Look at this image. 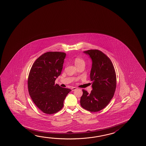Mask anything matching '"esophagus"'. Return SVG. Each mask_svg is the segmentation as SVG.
Wrapping results in <instances>:
<instances>
[{
    "label": "esophagus",
    "instance_id": "1",
    "mask_svg": "<svg viewBox=\"0 0 146 146\" xmlns=\"http://www.w3.org/2000/svg\"><path fill=\"white\" fill-rule=\"evenodd\" d=\"M77 89L76 88H75V87H72L71 88V90H72V91H73V90H76Z\"/></svg>",
    "mask_w": 146,
    "mask_h": 146
}]
</instances>
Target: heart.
Listing matches in <instances>:
<instances>
[{"mask_svg":"<svg viewBox=\"0 0 146 146\" xmlns=\"http://www.w3.org/2000/svg\"><path fill=\"white\" fill-rule=\"evenodd\" d=\"M74 63L76 67L80 66H85V62L84 60L79 57H77L74 59Z\"/></svg>","mask_w":146,"mask_h":146,"instance_id":"1","label":"heart"}]
</instances>
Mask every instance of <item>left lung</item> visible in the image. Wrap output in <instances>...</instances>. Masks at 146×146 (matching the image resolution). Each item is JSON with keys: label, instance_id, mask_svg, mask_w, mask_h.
Wrapping results in <instances>:
<instances>
[{"label": "left lung", "instance_id": "left-lung-1", "mask_svg": "<svg viewBox=\"0 0 146 146\" xmlns=\"http://www.w3.org/2000/svg\"><path fill=\"white\" fill-rule=\"evenodd\" d=\"M92 60L90 78L92 81L90 93L82 90L80 99L82 108L96 112L105 108L114 96L116 88V76L114 66L110 58L97 49L83 52Z\"/></svg>", "mask_w": 146, "mask_h": 146}]
</instances>
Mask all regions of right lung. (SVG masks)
Masks as SVG:
<instances>
[{
    "mask_svg": "<svg viewBox=\"0 0 146 146\" xmlns=\"http://www.w3.org/2000/svg\"><path fill=\"white\" fill-rule=\"evenodd\" d=\"M66 54L49 52L39 56L32 66L28 79L30 96L35 105L47 114L62 109L64 101L71 90L55 84L60 75Z\"/></svg>",
    "mask_w": 146,
    "mask_h": 146,
    "instance_id": "obj_1",
    "label": "right lung"
}]
</instances>
